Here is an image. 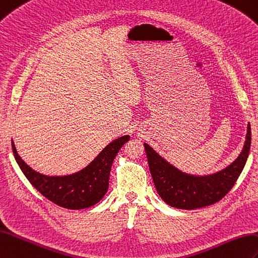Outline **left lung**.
<instances>
[{
  "label": "left lung",
  "instance_id": "1",
  "mask_svg": "<svg viewBox=\"0 0 258 258\" xmlns=\"http://www.w3.org/2000/svg\"><path fill=\"white\" fill-rule=\"evenodd\" d=\"M245 144L238 157L226 168L208 176L182 172L144 143L154 184L167 205L182 210H194L220 201L233 188L249 154L250 125L247 124Z\"/></svg>",
  "mask_w": 258,
  "mask_h": 258
}]
</instances>
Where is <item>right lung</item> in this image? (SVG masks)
I'll return each instance as SVG.
<instances>
[{
  "instance_id": "1",
  "label": "right lung",
  "mask_w": 258,
  "mask_h": 258,
  "mask_svg": "<svg viewBox=\"0 0 258 258\" xmlns=\"http://www.w3.org/2000/svg\"><path fill=\"white\" fill-rule=\"evenodd\" d=\"M128 140V135L118 137L102 149L86 168L68 176H46L35 171L17 154L13 141L12 149L21 170L36 190L59 207L80 210L97 205L104 197L113 160Z\"/></svg>"
}]
</instances>
